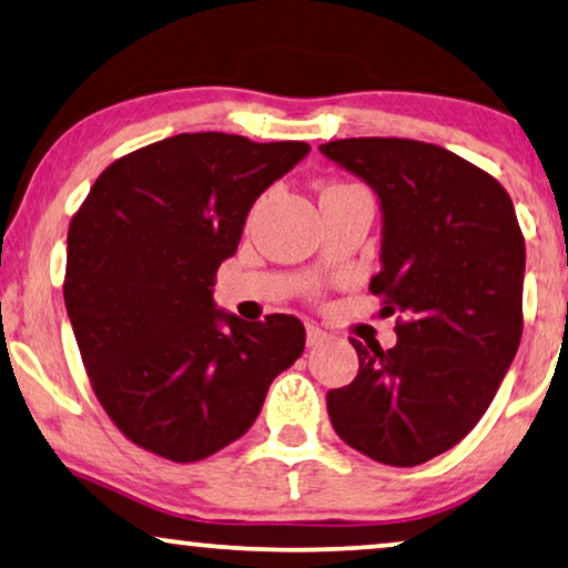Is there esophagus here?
<instances>
[{"mask_svg": "<svg viewBox=\"0 0 568 568\" xmlns=\"http://www.w3.org/2000/svg\"><path fill=\"white\" fill-rule=\"evenodd\" d=\"M326 338H328V334L324 332V328H318L316 324H306V342H308V346L324 344Z\"/></svg>", "mask_w": 568, "mask_h": 568, "instance_id": "34e87169", "label": "esophagus"}]
</instances>
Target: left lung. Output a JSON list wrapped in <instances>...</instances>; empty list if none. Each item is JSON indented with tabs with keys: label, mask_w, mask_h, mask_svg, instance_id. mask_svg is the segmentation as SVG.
Segmentation results:
<instances>
[{
	"label": "left lung",
	"mask_w": 568,
	"mask_h": 568,
	"mask_svg": "<svg viewBox=\"0 0 568 568\" xmlns=\"http://www.w3.org/2000/svg\"><path fill=\"white\" fill-rule=\"evenodd\" d=\"M377 191L383 270L369 291L397 344L352 338L359 372L326 393L342 442L390 467H416L462 442L493 403L523 336V240L497 178L405 138L318 148Z\"/></svg>",
	"instance_id": "1"
}]
</instances>
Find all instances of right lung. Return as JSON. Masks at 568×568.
Wrapping results in <instances>:
<instances>
[{
	"mask_svg": "<svg viewBox=\"0 0 568 568\" xmlns=\"http://www.w3.org/2000/svg\"><path fill=\"white\" fill-rule=\"evenodd\" d=\"M308 150L183 132L114 160L73 214L68 318L101 408L145 452L189 464L230 446L303 354L298 318L247 324L211 287L252 203Z\"/></svg>",
	"mask_w": 568,
	"mask_h": 568,
	"instance_id": "add662e5",
	"label": "right lung"
}]
</instances>
